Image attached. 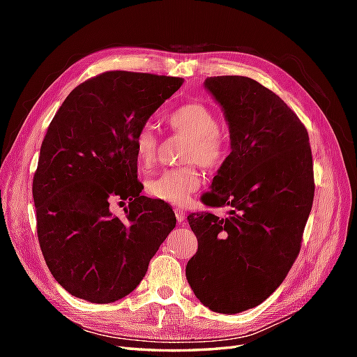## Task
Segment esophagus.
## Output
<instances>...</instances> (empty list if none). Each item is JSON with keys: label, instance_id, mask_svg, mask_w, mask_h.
Listing matches in <instances>:
<instances>
[{"label": "esophagus", "instance_id": "obj_1", "mask_svg": "<svg viewBox=\"0 0 357 357\" xmlns=\"http://www.w3.org/2000/svg\"><path fill=\"white\" fill-rule=\"evenodd\" d=\"M174 215H176V221L181 224V222H184V219H185V211L183 210V208H179V207H176L174 208Z\"/></svg>", "mask_w": 357, "mask_h": 357}]
</instances>
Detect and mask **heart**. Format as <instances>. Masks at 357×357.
I'll use <instances>...</instances> for the list:
<instances>
[{
	"instance_id": "1",
	"label": "heart",
	"mask_w": 357,
	"mask_h": 357,
	"mask_svg": "<svg viewBox=\"0 0 357 357\" xmlns=\"http://www.w3.org/2000/svg\"><path fill=\"white\" fill-rule=\"evenodd\" d=\"M167 124L173 132L188 138L184 161L190 164L156 174L147 181L146 190L156 201L184 206L198 190L202 181L195 161L206 167L221 165L229 153V142L219 132L216 115L202 102H187L174 109L167 116ZM156 153V135L151 126L144 124L133 136V155L139 172L146 173L155 165Z\"/></svg>"
}]
</instances>
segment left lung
<instances>
[{"instance_id": "1", "label": "left lung", "mask_w": 357, "mask_h": 357, "mask_svg": "<svg viewBox=\"0 0 357 357\" xmlns=\"http://www.w3.org/2000/svg\"><path fill=\"white\" fill-rule=\"evenodd\" d=\"M204 86L224 110L231 151L202 202L230 211L188 215L198 252L185 276L204 305L234 314L262 304L299 255L314 196L312 149L296 113L257 81L210 77Z\"/></svg>"}]
</instances>
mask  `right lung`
Segmentation results:
<instances>
[{"mask_svg":"<svg viewBox=\"0 0 357 357\" xmlns=\"http://www.w3.org/2000/svg\"><path fill=\"white\" fill-rule=\"evenodd\" d=\"M183 78L112 70L75 87L44 136L33 176L38 241L56 282L93 304L132 293L176 225L141 196L133 136ZM112 202H129L126 218Z\"/></svg>","mask_w":357,"mask_h":357,"instance_id":"add662e5","label":"right lung"}]
</instances>
